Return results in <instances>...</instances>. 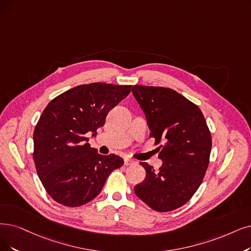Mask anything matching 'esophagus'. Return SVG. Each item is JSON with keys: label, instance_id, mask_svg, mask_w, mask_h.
I'll use <instances>...</instances> for the list:
<instances>
[{"label": "esophagus", "instance_id": "esophagus-1", "mask_svg": "<svg viewBox=\"0 0 251 251\" xmlns=\"http://www.w3.org/2000/svg\"><path fill=\"white\" fill-rule=\"evenodd\" d=\"M134 164H136V162H135L134 159L129 158V157H126L125 158V166H131V165H134Z\"/></svg>", "mask_w": 251, "mask_h": 251}]
</instances>
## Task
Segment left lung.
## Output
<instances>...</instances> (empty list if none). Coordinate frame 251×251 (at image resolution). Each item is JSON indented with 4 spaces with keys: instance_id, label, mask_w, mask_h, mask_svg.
<instances>
[{
    "instance_id": "1",
    "label": "left lung",
    "mask_w": 251,
    "mask_h": 251,
    "mask_svg": "<svg viewBox=\"0 0 251 251\" xmlns=\"http://www.w3.org/2000/svg\"><path fill=\"white\" fill-rule=\"evenodd\" d=\"M132 92L163 160L158 171L140 163L146 177L135 186V194L157 212L172 211L186 204L203 182L211 134L201 109L174 89L134 85Z\"/></svg>"
}]
</instances>
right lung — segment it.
Here are the masks:
<instances>
[{
	"label": "right lung",
	"instance_id": "right-lung-1",
	"mask_svg": "<svg viewBox=\"0 0 251 251\" xmlns=\"http://www.w3.org/2000/svg\"><path fill=\"white\" fill-rule=\"evenodd\" d=\"M131 89L102 82L78 85L44 109L34 129L33 158L45 190L58 204L79 207L91 202L110 173L124 165L118 155L99 154L86 134L96 136L108 112Z\"/></svg>",
	"mask_w": 251,
	"mask_h": 251
}]
</instances>
